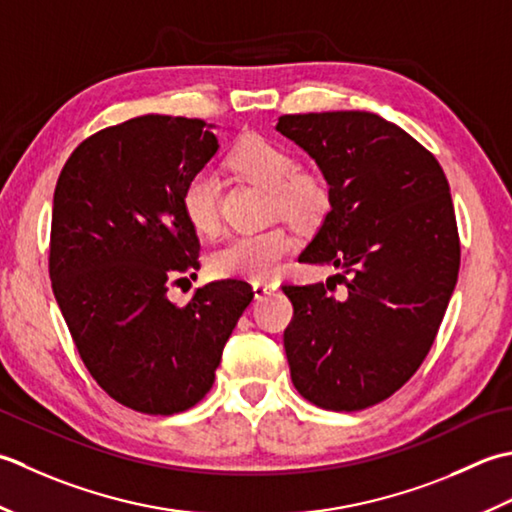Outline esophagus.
I'll use <instances>...</instances> for the list:
<instances>
[{"label": "esophagus", "mask_w": 512, "mask_h": 512, "mask_svg": "<svg viewBox=\"0 0 512 512\" xmlns=\"http://www.w3.org/2000/svg\"><path fill=\"white\" fill-rule=\"evenodd\" d=\"M252 289L256 298H265L271 291L278 289V283L276 280H256V283H252Z\"/></svg>", "instance_id": "esophagus-1"}]
</instances>
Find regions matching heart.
Wrapping results in <instances>:
<instances>
[{
	"mask_svg": "<svg viewBox=\"0 0 512 512\" xmlns=\"http://www.w3.org/2000/svg\"><path fill=\"white\" fill-rule=\"evenodd\" d=\"M229 168L243 179L271 192L274 210L307 225L322 216L329 205L327 183L314 172H296V161L285 148L260 134H247L227 156ZM181 207L198 234L214 236L221 225L218 214V183L210 172H196L187 179ZM294 249V236L285 227H269L256 234L236 236L216 249L210 271L216 278L269 280Z\"/></svg>",
	"mask_w": 512,
	"mask_h": 512,
	"instance_id": "obj_1",
	"label": "heart"
}]
</instances>
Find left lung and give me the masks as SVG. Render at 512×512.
Returning <instances> with one entry per match:
<instances>
[{
	"mask_svg": "<svg viewBox=\"0 0 512 512\" xmlns=\"http://www.w3.org/2000/svg\"><path fill=\"white\" fill-rule=\"evenodd\" d=\"M276 130L329 185L300 260L342 269L329 279L348 287L283 285L291 382L320 409L362 411L409 382L442 325L460 271L451 190L435 156L373 112L285 114Z\"/></svg>",
	"mask_w": 512,
	"mask_h": 512,
	"instance_id": "1",
	"label": "left lung"
}]
</instances>
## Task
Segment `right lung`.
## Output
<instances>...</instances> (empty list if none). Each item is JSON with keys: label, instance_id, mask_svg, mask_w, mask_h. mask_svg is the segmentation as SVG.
<instances>
[{"label": "right lung", "instance_id": "add662e5", "mask_svg": "<svg viewBox=\"0 0 512 512\" xmlns=\"http://www.w3.org/2000/svg\"><path fill=\"white\" fill-rule=\"evenodd\" d=\"M214 125L145 114L70 154L52 201L50 280L92 378L139 413L187 411L212 389L227 338L254 291L216 280L185 307L172 278L196 276L198 238L183 187L218 150Z\"/></svg>", "mask_w": 512, "mask_h": 512}]
</instances>
